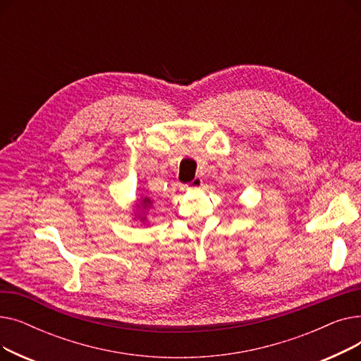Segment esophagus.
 <instances>
[{
  "label": "esophagus",
  "mask_w": 361,
  "mask_h": 361,
  "mask_svg": "<svg viewBox=\"0 0 361 361\" xmlns=\"http://www.w3.org/2000/svg\"><path fill=\"white\" fill-rule=\"evenodd\" d=\"M202 184H203V180H202L200 177H196V178H193V181H190L188 184L183 185V188H185V190H192V188H199V187H202Z\"/></svg>",
  "instance_id": "34e87169"
}]
</instances>
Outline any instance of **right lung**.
<instances>
[{
    "label": "right lung",
    "instance_id": "right-lung-1",
    "mask_svg": "<svg viewBox=\"0 0 361 361\" xmlns=\"http://www.w3.org/2000/svg\"><path fill=\"white\" fill-rule=\"evenodd\" d=\"M150 206H152V200L147 199V197H145V199L140 202V204H137L139 209H140V207H142V209H147V207H150ZM140 219H142V221H146L145 216H142Z\"/></svg>",
    "mask_w": 361,
    "mask_h": 361
}]
</instances>
